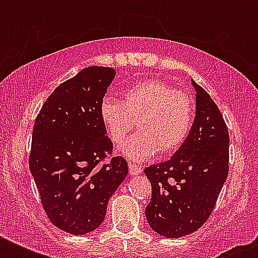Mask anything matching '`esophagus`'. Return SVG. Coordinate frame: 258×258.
Listing matches in <instances>:
<instances>
[{
  "label": "esophagus",
  "mask_w": 258,
  "mask_h": 258,
  "mask_svg": "<svg viewBox=\"0 0 258 258\" xmlns=\"http://www.w3.org/2000/svg\"><path fill=\"white\" fill-rule=\"evenodd\" d=\"M142 166L139 165H135V163H130L128 165V171H130V175H139L142 172Z\"/></svg>",
  "instance_id": "esophagus-1"
}]
</instances>
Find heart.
Listing matches in <instances>:
<instances>
[{"label": "heart", "mask_w": 258, "mask_h": 258, "mask_svg": "<svg viewBox=\"0 0 258 258\" xmlns=\"http://www.w3.org/2000/svg\"><path fill=\"white\" fill-rule=\"evenodd\" d=\"M99 115L113 145L124 141L137 120L139 133L127 139L120 151L131 161L143 162L158 151L169 154L183 145L191 130L194 101L165 82L146 80L130 87L123 101L104 97Z\"/></svg>", "instance_id": "b5f03b06"}]
</instances>
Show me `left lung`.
<instances>
[{"instance_id":"8db88e82","label":"left lung","mask_w":258,"mask_h":258,"mask_svg":"<svg viewBox=\"0 0 258 258\" xmlns=\"http://www.w3.org/2000/svg\"><path fill=\"white\" fill-rule=\"evenodd\" d=\"M191 84L196 117L186 141L169 161L145 170L153 187L146 218L150 228L166 238L198 230L228 178V127L210 95L192 79Z\"/></svg>"}]
</instances>
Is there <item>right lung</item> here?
Masks as SVG:
<instances>
[{
  "mask_svg": "<svg viewBox=\"0 0 258 258\" xmlns=\"http://www.w3.org/2000/svg\"><path fill=\"white\" fill-rule=\"evenodd\" d=\"M115 70L88 67L54 89L37 115L29 169L50 222L82 236L104 221L108 200L128 172L105 137L99 107L115 78Z\"/></svg>",
  "mask_w": 258,
  "mask_h": 258,
  "instance_id": "add662e5",
  "label": "right lung"
}]
</instances>
